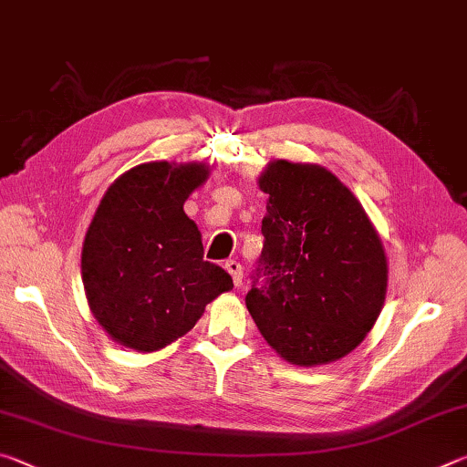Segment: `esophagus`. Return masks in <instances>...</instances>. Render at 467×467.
<instances>
[{
	"label": "esophagus",
	"instance_id": "1",
	"mask_svg": "<svg viewBox=\"0 0 467 467\" xmlns=\"http://www.w3.org/2000/svg\"><path fill=\"white\" fill-rule=\"evenodd\" d=\"M224 267H226V272L231 274L234 286H241V282H243V267H241V264L234 262V259H228V262L224 264Z\"/></svg>",
	"mask_w": 467,
	"mask_h": 467
}]
</instances>
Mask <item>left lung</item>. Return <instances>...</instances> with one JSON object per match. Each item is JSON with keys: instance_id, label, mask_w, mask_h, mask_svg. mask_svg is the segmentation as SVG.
<instances>
[{"instance_id": "obj_1", "label": "left lung", "mask_w": 467, "mask_h": 467, "mask_svg": "<svg viewBox=\"0 0 467 467\" xmlns=\"http://www.w3.org/2000/svg\"><path fill=\"white\" fill-rule=\"evenodd\" d=\"M257 183L270 197L244 296L251 317L292 365L339 360L383 309V243L350 189L319 164L274 161Z\"/></svg>"}]
</instances>
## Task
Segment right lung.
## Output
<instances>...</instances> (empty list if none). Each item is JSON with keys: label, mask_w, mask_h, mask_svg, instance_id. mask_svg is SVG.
Returning a JSON list of instances; mask_svg holds the SVG:
<instances>
[{"label": "right lung", "mask_w": 467, "mask_h": 467, "mask_svg": "<svg viewBox=\"0 0 467 467\" xmlns=\"http://www.w3.org/2000/svg\"><path fill=\"white\" fill-rule=\"evenodd\" d=\"M208 175L202 162H144L102 195L84 239L82 282L94 319L117 344L161 350L233 288L223 267L203 262L202 234L183 212Z\"/></svg>", "instance_id": "right-lung-1"}]
</instances>
